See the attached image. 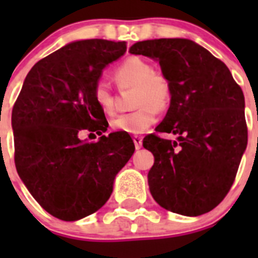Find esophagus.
Returning <instances> with one entry per match:
<instances>
[{
    "label": "esophagus",
    "instance_id": "1",
    "mask_svg": "<svg viewBox=\"0 0 258 258\" xmlns=\"http://www.w3.org/2000/svg\"><path fill=\"white\" fill-rule=\"evenodd\" d=\"M133 142H134V146H136V149L140 150L141 147H142V137L134 136L133 137Z\"/></svg>",
    "mask_w": 258,
    "mask_h": 258
}]
</instances>
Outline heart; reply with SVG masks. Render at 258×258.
I'll return each mask as SVG.
<instances>
[{
  "mask_svg": "<svg viewBox=\"0 0 258 258\" xmlns=\"http://www.w3.org/2000/svg\"><path fill=\"white\" fill-rule=\"evenodd\" d=\"M115 80L121 88H134L133 112L118 115L111 121L116 132L127 134L145 133L155 121L157 112H164L172 102V84L161 72L146 59L132 56L124 60L113 72ZM93 98L104 113L113 111V95L108 83L98 80L93 89Z\"/></svg>",
  "mask_w": 258,
  "mask_h": 258,
  "instance_id": "obj_1",
  "label": "heart"
}]
</instances>
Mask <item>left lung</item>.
Masks as SVG:
<instances>
[{
    "mask_svg": "<svg viewBox=\"0 0 258 258\" xmlns=\"http://www.w3.org/2000/svg\"><path fill=\"white\" fill-rule=\"evenodd\" d=\"M131 54L154 58L172 84V102L143 147L154 154L150 192L166 211L200 216L231 188L248 141L244 95L226 64L186 38L137 42Z\"/></svg>",
    "mask_w": 258,
    "mask_h": 258,
    "instance_id": "1",
    "label": "left lung"
}]
</instances>
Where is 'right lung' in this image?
I'll return each mask as SVG.
<instances>
[{
  "label": "right lung",
  "instance_id": "right-lung-1",
  "mask_svg": "<svg viewBox=\"0 0 258 258\" xmlns=\"http://www.w3.org/2000/svg\"><path fill=\"white\" fill-rule=\"evenodd\" d=\"M125 51V42H71L32 67L13 107L18 174L59 220L77 221L102 208L136 150L124 132L102 136L108 122L93 98L103 68ZM84 131L101 138L83 141Z\"/></svg>",
  "mask_w": 258,
  "mask_h": 258
}]
</instances>
